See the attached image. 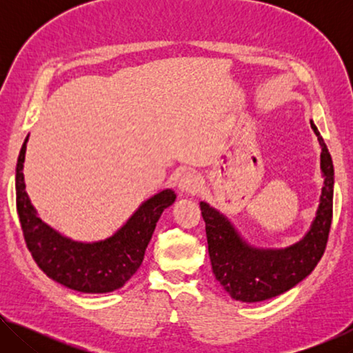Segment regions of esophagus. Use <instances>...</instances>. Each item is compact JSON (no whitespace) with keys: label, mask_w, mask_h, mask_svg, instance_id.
Returning a JSON list of instances; mask_svg holds the SVG:
<instances>
[{"label":"esophagus","mask_w":353,"mask_h":353,"mask_svg":"<svg viewBox=\"0 0 353 353\" xmlns=\"http://www.w3.org/2000/svg\"><path fill=\"white\" fill-rule=\"evenodd\" d=\"M201 185H202L201 177H199V174H196L194 171L185 172V174L179 179V190H181L185 194L198 193V191L201 190Z\"/></svg>","instance_id":"esophagus-1"}]
</instances>
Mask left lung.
<instances>
[{
    "label": "left lung",
    "mask_w": 353,
    "mask_h": 353,
    "mask_svg": "<svg viewBox=\"0 0 353 353\" xmlns=\"http://www.w3.org/2000/svg\"><path fill=\"white\" fill-rule=\"evenodd\" d=\"M310 124L321 146L324 183L314 218L301 240L285 248H259L218 208L199 202L213 274L235 301L254 303L283 294L308 277L324 254L332 224L334 171L330 152L313 119Z\"/></svg>",
    "instance_id": "left-lung-1"
}]
</instances>
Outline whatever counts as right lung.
Segmentation results:
<instances>
[{"instance_id": "add662e5", "label": "right lung", "mask_w": 353, "mask_h": 353, "mask_svg": "<svg viewBox=\"0 0 353 353\" xmlns=\"http://www.w3.org/2000/svg\"><path fill=\"white\" fill-rule=\"evenodd\" d=\"M28 140L29 135L17 160L15 194L23 235L35 263L48 277L70 290L88 294L119 290L140 268L157 221L174 204V190L163 188L149 196L104 240H73L41 221L29 199L23 174Z\"/></svg>"}]
</instances>
